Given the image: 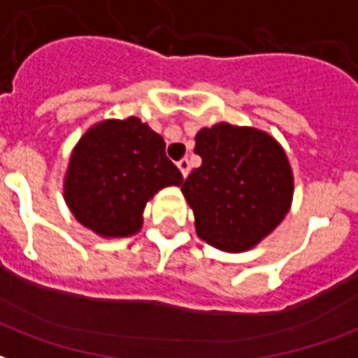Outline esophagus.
I'll return each instance as SVG.
<instances>
[{"label":"esophagus","mask_w":358,"mask_h":358,"mask_svg":"<svg viewBox=\"0 0 358 358\" xmlns=\"http://www.w3.org/2000/svg\"><path fill=\"white\" fill-rule=\"evenodd\" d=\"M178 169H180V172H182V176L186 178L187 174H189V161H187V159H182V161H178Z\"/></svg>","instance_id":"34e87169"}]
</instances>
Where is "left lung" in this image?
<instances>
[{
  "mask_svg": "<svg viewBox=\"0 0 358 358\" xmlns=\"http://www.w3.org/2000/svg\"><path fill=\"white\" fill-rule=\"evenodd\" d=\"M203 164L182 184L197 236L222 251H245L289 209L293 176L284 149L255 128L215 124L195 136Z\"/></svg>",
  "mask_w": 358,
  "mask_h": 358,
  "instance_id": "8db88e82",
  "label": "left lung"
}]
</instances>
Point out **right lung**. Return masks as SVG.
I'll list each match as a JSON object with an SVG mask.
<instances>
[{"label": "right lung", "instance_id": "1", "mask_svg": "<svg viewBox=\"0 0 358 358\" xmlns=\"http://www.w3.org/2000/svg\"><path fill=\"white\" fill-rule=\"evenodd\" d=\"M182 172L164 153L163 138L140 118L107 120L84 134L71 157L65 199L76 220L107 238L141 228L145 203Z\"/></svg>", "mask_w": 358, "mask_h": 358}]
</instances>
